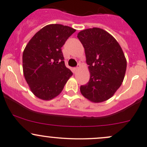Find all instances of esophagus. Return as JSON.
Segmentation results:
<instances>
[{
  "label": "esophagus",
  "mask_w": 147,
  "mask_h": 147,
  "mask_svg": "<svg viewBox=\"0 0 147 147\" xmlns=\"http://www.w3.org/2000/svg\"><path fill=\"white\" fill-rule=\"evenodd\" d=\"M80 65H81V64H80V63H78V66H77L76 67H75V68H74V72H76L77 70H78V69L80 68Z\"/></svg>",
  "instance_id": "obj_1"
}]
</instances>
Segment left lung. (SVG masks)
<instances>
[{"instance_id":"left-lung-1","label":"left lung","mask_w":147,"mask_h":147,"mask_svg":"<svg viewBox=\"0 0 147 147\" xmlns=\"http://www.w3.org/2000/svg\"><path fill=\"white\" fill-rule=\"evenodd\" d=\"M78 38L84 48L90 72L89 81L80 86V92L94 103L106 101L124 80L127 61L123 50L113 36L97 27L81 31Z\"/></svg>"}]
</instances>
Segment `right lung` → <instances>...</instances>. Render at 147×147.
Masks as SVG:
<instances>
[{"label":"right lung","instance_id":"1","mask_svg":"<svg viewBox=\"0 0 147 147\" xmlns=\"http://www.w3.org/2000/svg\"><path fill=\"white\" fill-rule=\"evenodd\" d=\"M75 31L63 24H49L36 32L26 46L22 55L24 76L38 98H55L72 75L65 65L61 48Z\"/></svg>","mask_w":147,"mask_h":147}]
</instances>
